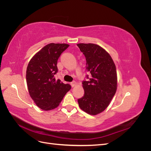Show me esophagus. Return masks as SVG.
I'll return each instance as SVG.
<instances>
[{"instance_id": "34e87169", "label": "esophagus", "mask_w": 151, "mask_h": 151, "mask_svg": "<svg viewBox=\"0 0 151 151\" xmlns=\"http://www.w3.org/2000/svg\"><path fill=\"white\" fill-rule=\"evenodd\" d=\"M70 84H71L72 87H74V86H76L77 84V83H76V81H73V82H72V83H70Z\"/></svg>"}]
</instances>
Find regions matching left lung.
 Instances as JSON below:
<instances>
[{"mask_svg":"<svg viewBox=\"0 0 151 151\" xmlns=\"http://www.w3.org/2000/svg\"><path fill=\"white\" fill-rule=\"evenodd\" d=\"M86 60L91 73L89 81H83L84 96L78 99L80 108L91 115L103 112L110 103L117 89L116 66L106 50L93 43L77 45ZM88 79V76H87Z\"/></svg>","mask_w":151,"mask_h":151,"instance_id":"1","label":"left lung"}]
</instances>
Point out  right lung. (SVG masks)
I'll use <instances>...</instances> for the list:
<instances>
[{"mask_svg": "<svg viewBox=\"0 0 151 151\" xmlns=\"http://www.w3.org/2000/svg\"><path fill=\"white\" fill-rule=\"evenodd\" d=\"M69 45L49 43L31 58L26 69V83L31 98L43 110H52L58 106L71 89L68 84L55 79L57 61Z\"/></svg>", "mask_w": 151, "mask_h": 151, "instance_id": "obj_1", "label": "right lung"}]
</instances>
